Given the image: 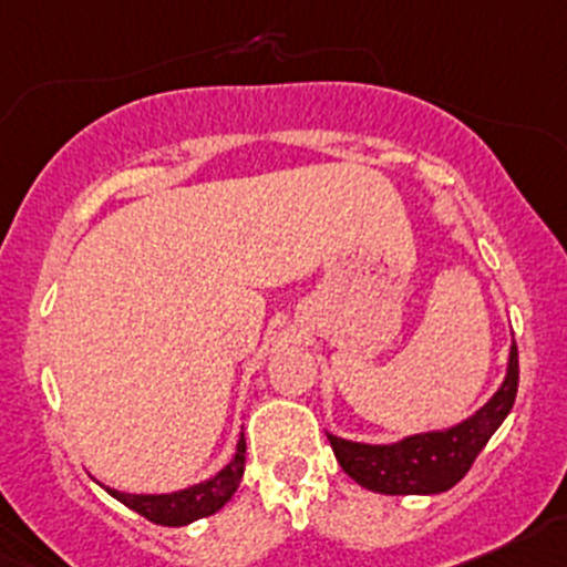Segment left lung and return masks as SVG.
<instances>
[{
    "instance_id": "8db88e82",
    "label": "left lung",
    "mask_w": 567,
    "mask_h": 567,
    "mask_svg": "<svg viewBox=\"0 0 567 567\" xmlns=\"http://www.w3.org/2000/svg\"><path fill=\"white\" fill-rule=\"evenodd\" d=\"M519 388V354L508 352L506 379L497 393L468 420L446 427L406 435L395 444H360L328 433L333 455L344 474L360 487L382 495H439L452 489L471 471L514 406Z\"/></svg>"
}]
</instances>
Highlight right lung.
<instances>
[{
    "mask_svg": "<svg viewBox=\"0 0 567 567\" xmlns=\"http://www.w3.org/2000/svg\"><path fill=\"white\" fill-rule=\"evenodd\" d=\"M245 450H247L245 435H241L239 444H236V455L226 468L217 471V474L213 478H207V482L177 489V493L132 495L112 487H104V489H107L115 501H121L123 506H128L132 512L155 522V525L183 527L196 519H204V516L220 512V508L231 501V495L236 493V487H239L241 482V474H245Z\"/></svg>",
    "mask_w": 567,
    "mask_h": 567,
    "instance_id": "1",
    "label": "right lung"
}]
</instances>
